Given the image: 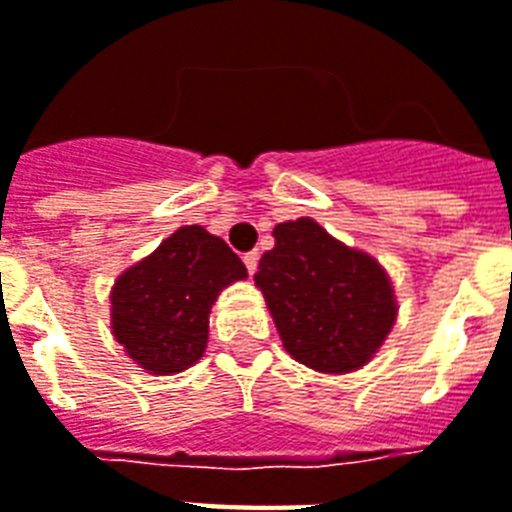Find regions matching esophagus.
<instances>
[{"label":"esophagus","mask_w":512,"mask_h":512,"mask_svg":"<svg viewBox=\"0 0 512 512\" xmlns=\"http://www.w3.org/2000/svg\"><path fill=\"white\" fill-rule=\"evenodd\" d=\"M257 260H260V255H257V252H247V255H244V265H247L249 276H252V273L257 270Z\"/></svg>","instance_id":"esophagus-1"}]
</instances>
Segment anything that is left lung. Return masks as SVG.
I'll list each match as a JSON object with an SVG mask.
<instances>
[{"mask_svg":"<svg viewBox=\"0 0 512 512\" xmlns=\"http://www.w3.org/2000/svg\"><path fill=\"white\" fill-rule=\"evenodd\" d=\"M273 239L276 247L260 257L255 286L284 350L318 373L360 371L400 313L386 268L363 249L334 239L313 218L278 223Z\"/></svg>","mask_w":512,"mask_h":512,"instance_id":"8db88e82","label":"left lung"}]
</instances>
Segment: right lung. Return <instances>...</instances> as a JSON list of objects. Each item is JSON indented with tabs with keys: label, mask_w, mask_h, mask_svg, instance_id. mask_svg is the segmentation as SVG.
Segmentation results:
<instances>
[{
	"label": "right lung",
	"mask_w": 512,
	"mask_h": 512,
	"mask_svg": "<svg viewBox=\"0 0 512 512\" xmlns=\"http://www.w3.org/2000/svg\"><path fill=\"white\" fill-rule=\"evenodd\" d=\"M247 278L239 255L202 226H181L115 278L110 328L139 368L173 376L205 355L218 294Z\"/></svg>",
	"instance_id": "right-lung-1"
}]
</instances>
